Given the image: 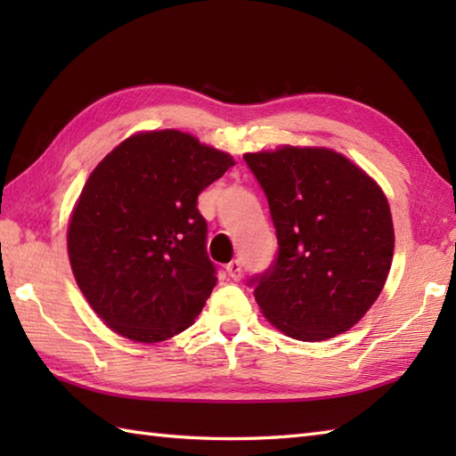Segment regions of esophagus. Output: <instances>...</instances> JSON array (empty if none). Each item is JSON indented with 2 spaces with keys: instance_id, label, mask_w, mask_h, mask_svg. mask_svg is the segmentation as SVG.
<instances>
[{
  "instance_id": "1",
  "label": "esophagus",
  "mask_w": 456,
  "mask_h": 456,
  "mask_svg": "<svg viewBox=\"0 0 456 456\" xmlns=\"http://www.w3.org/2000/svg\"><path fill=\"white\" fill-rule=\"evenodd\" d=\"M227 274L231 280H240L243 278V265H240V260H231V263L225 266Z\"/></svg>"
}]
</instances>
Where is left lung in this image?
<instances>
[{
    "instance_id": "8db88e82",
    "label": "left lung",
    "mask_w": 456,
    "mask_h": 456,
    "mask_svg": "<svg viewBox=\"0 0 456 456\" xmlns=\"http://www.w3.org/2000/svg\"><path fill=\"white\" fill-rule=\"evenodd\" d=\"M268 200L278 255L248 280L265 317L297 341H325L370 309L388 278L394 225L380 186L343 154L247 152Z\"/></svg>"
}]
</instances>
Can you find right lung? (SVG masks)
I'll list each match as a JSON object with an SVG mask.
<instances>
[{"mask_svg": "<svg viewBox=\"0 0 456 456\" xmlns=\"http://www.w3.org/2000/svg\"><path fill=\"white\" fill-rule=\"evenodd\" d=\"M235 160L188 133H139L115 147L80 193L68 256L105 325L137 343L182 333L217 282L198 196Z\"/></svg>", "mask_w": 456, "mask_h": 456, "instance_id": "right-lung-1", "label": "right lung"}]
</instances>
